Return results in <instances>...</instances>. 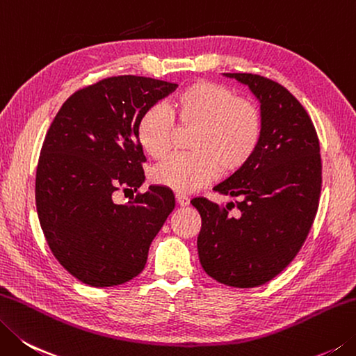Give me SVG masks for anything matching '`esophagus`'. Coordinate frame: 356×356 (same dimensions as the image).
I'll return each instance as SVG.
<instances>
[{
	"label": "esophagus",
	"instance_id": "34e87169",
	"mask_svg": "<svg viewBox=\"0 0 356 356\" xmlns=\"http://www.w3.org/2000/svg\"><path fill=\"white\" fill-rule=\"evenodd\" d=\"M177 203L179 204V206H187L191 203V198L187 197V195H184V193H177Z\"/></svg>",
	"mask_w": 356,
	"mask_h": 356
}]
</instances>
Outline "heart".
<instances>
[{
  "mask_svg": "<svg viewBox=\"0 0 356 356\" xmlns=\"http://www.w3.org/2000/svg\"><path fill=\"white\" fill-rule=\"evenodd\" d=\"M175 120L195 127L191 153L172 155L152 170V181L178 193H191L218 175L234 173L250 163L264 135L259 106L238 97L229 86L212 80H197L181 90L170 105L155 104L140 115L136 136L152 158L169 153Z\"/></svg>",
  "mask_w": 356,
  "mask_h": 356,
  "instance_id": "obj_1",
  "label": "heart"
}]
</instances>
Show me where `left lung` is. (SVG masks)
<instances>
[{
  "instance_id": "1",
  "label": "left lung",
  "mask_w": 356,
  "mask_h": 356,
  "mask_svg": "<svg viewBox=\"0 0 356 356\" xmlns=\"http://www.w3.org/2000/svg\"><path fill=\"white\" fill-rule=\"evenodd\" d=\"M259 99L264 135L243 169L213 187L237 197L221 207L192 200L201 216L197 246L217 282L252 288L270 282L296 257L316 217L323 164L310 116L285 86L250 72H227ZM232 207L238 211L229 214Z\"/></svg>"
}]
</instances>
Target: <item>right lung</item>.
Instances as JSON below:
<instances>
[{
	"instance_id": "1",
	"label": "right lung",
	"mask_w": 356,
	"mask_h": 356,
	"mask_svg": "<svg viewBox=\"0 0 356 356\" xmlns=\"http://www.w3.org/2000/svg\"><path fill=\"white\" fill-rule=\"evenodd\" d=\"M177 86L139 76L102 79L66 99L46 133L35 175L40 226L54 257L80 282L115 286L136 277L175 207L167 187L150 186L127 204L113 193L144 183L138 120Z\"/></svg>"
}]
</instances>
